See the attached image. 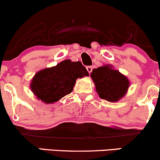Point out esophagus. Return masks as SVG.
<instances>
[{
    "mask_svg": "<svg viewBox=\"0 0 160 160\" xmlns=\"http://www.w3.org/2000/svg\"><path fill=\"white\" fill-rule=\"evenodd\" d=\"M87 70H88V72L90 73V72H92V70H93V68H92L91 66H88V67H87Z\"/></svg>",
    "mask_w": 160,
    "mask_h": 160,
    "instance_id": "1",
    "label": "esophagus"
}]
</instances>
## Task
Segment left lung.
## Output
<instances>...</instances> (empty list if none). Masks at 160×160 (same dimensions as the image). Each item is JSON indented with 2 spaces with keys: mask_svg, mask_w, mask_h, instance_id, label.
Wrapping results in <instances>:
<instances>
[{
  "mask_svg": "<svg viewBox=\"0 0 160 160\" xmlns=\"http://www.w3.org/2000/svg\"><path fill=\"white\" fill-rule=\"evenodd\" d=\"M90 76L100 98L111 102L118 101L122 98L129 87L127 77L119 71L112 70L110 66L94 69Z\"/></svg>",
  "mask_w": 160,
  "mask_h": 160,
  "instance_id": "left-lung-1",
  "label": "left lung"
}]
</instances>
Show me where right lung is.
<instances>
[{"instance_id": "add662e5", "label": "right lung", "mask_w": 160, "mask_h": 160, "mask_svg": "<svg viewBox=\"0 0 160 160\" xmlns=\"http://www.w3.org/2000/svg\"><path fill=\"white\" fill-rule=\"evenodd\" d=\"M88 75L81 62L67 59L56 67L37 72L32 79L31 89L38 99L51 104L70 93L78 77Z\"/></svg>"}]
</instances>
